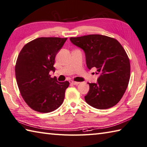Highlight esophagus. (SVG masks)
I'll use <instances>...</instances> for the list:
<instances>
[{
    "label": "esophagus",
    "mask_w": 147,
    "mask_h": 147,
    "mask_svg": "<svg viewBox=\"0 0 147 147\" xmlns=\"http://www.w3.org/2000/svg\"><path fill=\"white\" fill-rule=\"evenodd\" d=\"M70 83L73 85H78L79 84V82H76V81H74V80H70Z\"/></svg>",
    "instance_id": "obj_1"
}]
</instances>
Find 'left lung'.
Returning <instances> with one entry per match:
<instances>
[{"label": "left lung", "mask_w": 147, "mask_h": 147, "mask_svg": "<svg viewBox=\"0 0 147 147\" xmlns=\"http://www.w3.org/2000/svg\"><path fill=\"white\" fill-rule=\"evenodd\" d=\"M70 41L84 50L87 67L97 68L96 83H88L86 103L96 109H107L121 100L130 79V62L118 40L108 36L92 34L70 37Z\"/></svg>", "instance_id": "obj_1"}]
</instances>
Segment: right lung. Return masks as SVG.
I'll use <instances>...</instances> for the list:
<instances>
[{"mask_svg":"<svg viewBox=\"0 0 147 147\" xmlns=\"http://www.w3.org/2000/svg\"><path fill=\"white\" fill-rule=\"evenodd\" d=\"M67 38L40 37L25 44L18 56L15 75L21 95L36 112L48 113L61 105L68 81L52 78L55 57Z\"/></svg>","mask_w":147,"mask_h":147,"instance_id":"right-lung-1","label":"right lung"}]
</instances>
